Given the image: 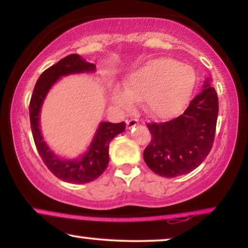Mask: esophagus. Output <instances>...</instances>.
Here are the masks:
<instances>
[{
  "mask_svg": "<svg viewBox=\"0 0 248 248\" xmlns=\"http://www.w3.org/2000/svg\"><path fill=\"white\" fill-rule=\"evenodd\" d=\"M139 122V120L138 119H135V118H130V119H128L127 120V128H132V127H134V126H136V124H138Z\"/></svg>",
  "mask_w": 248,
  "mask_h": 248,
  "instance_id": "esophagus-1",
  "label": "esophagus"
}]
</instances>
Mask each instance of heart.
Returning a JSON list of instances; mask_svg holds the SVG:
<instances>
[{"label":"heart","instance_id":"obj_1","mask_svg":"<svg viewBox=\"0 0 248 248\" xmlns=\"http://www.w3.org/2000/svg\"><path fill=\"white\" fill-rule=\"evenodd\" d=\"M195 71L171 58H157L130 73L124 90H115L113 99L122 107H130L134 99H146L154 115L168 118L183 109L195 86Z\"/></svg>","mask_w":248,"mask_h":248}]
</instances>
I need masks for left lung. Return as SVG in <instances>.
Here are the masks:
<instances>
[{
    "label": "left lung",
    "mask_w": 248,
    "mask_h": 248,
    "mask_svg": "<svg viewBox=\"0 0 248 248\" xmlns=\"http://www.w3.org/2000/svg\"><path fill=\"white\" fill-rule=\"evenodd\" d=\"M203 90L192 99L186 112L161 124H148L152 134L143 152L150 170L167 178L192 171L211 150L218 116V96L206 79Z\"/></svg>",
    "instance_id": "8db88e82"
}]
</instances>
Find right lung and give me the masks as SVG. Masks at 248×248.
Returning a JSON list of instances; mask_svg holds the SVG:
<instances>
[{
  "instance_id": "right-lung-1",
  "label": "right lung",
  "mask_w": 248,
  "mask_h": 248,
  "mask_svg": "<svg viewBox=\"0 0 248 248\" xmlns=\"http://www.w3.org/2000/svg\"><path fill=\"white\" fill-rule=\"evenodd\" d=\"M94 71L95 65L86 62L79 55L75 53V55L66 56L42 73L33 88L29 105L31 132L43 162L56 177L73 184L92 182L105 171L109 162L108 148L110 141L118 134L124 132L126 124L101 122L96 129L92 143L90 144L84 155L75 160H62L55 153H52V150H50V148L43 140L39 129V113L47 92L61 77L75 75V73L94 72Z\"/></svg>"
}]
</instances>
